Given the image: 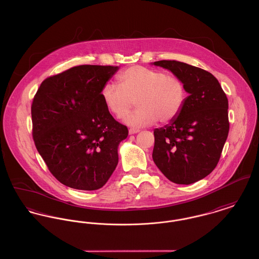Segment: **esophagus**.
<instances>
[{
  "label": "esophagus",
  "mask_w": 259,
  "mask_h": 259,
  "mask_svg": "<svg viewBox=\"0 0 259 259\" xmlns=\"http://www.w3.org/2000/svg\"><path fill=\"white\" fill-rule=\"evenodd\" d=\"M140 131L139 130H137V128H130L128 130V134L130 135H136L137 133H139Z\"/></svg>",
  "instance_id": "34e87169"
}]
</instances>
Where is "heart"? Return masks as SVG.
Instances as JSON below:
<instances>
[{"instance_id":"1","label":"heart","mask_w":259,"mask_h":259,"mask_svg":"<svg viewBox=\"0 0 259 259\" xmlns=\"http://www.w3.org/2000/svg\"><path fill=\"white\" fill-rule=\"evenodd\" d=\"M118 82H106L100 95L106 108L118 119L123 118L137 100L139 108L123 120L128 125L146 126L157 120L170 123L183 108L186 98L183 82L163 71L136 65L122 72Z\"/></svg>"}]
</instances>
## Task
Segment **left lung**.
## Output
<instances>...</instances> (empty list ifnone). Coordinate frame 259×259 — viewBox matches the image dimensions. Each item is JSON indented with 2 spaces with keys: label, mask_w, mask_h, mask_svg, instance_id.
Instances as JSON below:
<instances>
[{
  "label": "left lung",
  "mask_w": 259,
  "mask_h": 259,
  "mask_svg": "<svg viewBox=\"0 0 259 259\" xmlns=\"http://www.w3.org/2000/svg\"><path fill=\"white\" fill-rule=\"evenodd\" d=\"M153 64L169 70L189 96L175 121L154 130L152 158L168 180L188 185L218 164L229 133L228 99L218 79L204 69L176 60Z\"/></svg>",
  "instance_id": "left-lung-1"
}]
</instances>
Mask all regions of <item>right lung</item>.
Instances as JSON below:
<instances>
[{
  "instance_id": "add662e5",
  "label": "right lung",
  "mask_w": 259,
  "mask_h": 259,
  "mask_svg": "<svg viewBox=\"0 0 259 259\" xmlns=\"http://www.w3.org/2000/svg\"><path fill=\"white\" fill-rule=\"evenodd\" d=\"M118 66L80 65L47 78L33 99L36 148L62 184L78 190L101 188L118 162L128 135L102 98L101 90Z\"/></svg>"
}]
</instances>
